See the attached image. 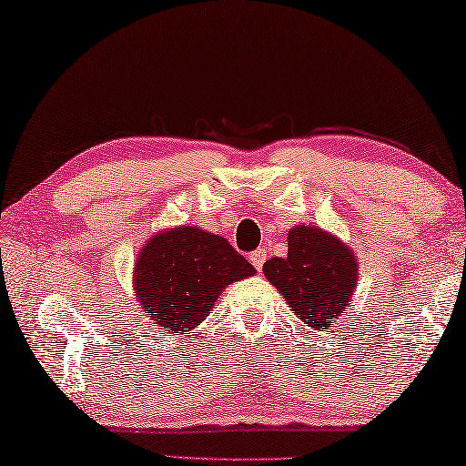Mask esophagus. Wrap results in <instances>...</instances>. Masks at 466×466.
<instances>
[{"label": "esophagus", "instance_id": "obj_1", "mask_svg": "<svg viewBox=\"0 0 466 466\" xmlns=\"http://www.w3.org/2000/svg\"><path fill=\"white\" fill-rule=\"evenodd\" d=\"M265 260H267V252L262 250V248H258V250H255L250 255V262H252V267H255L257 270H260L262 268V265H265Z\"/></svg>", "mask_w": 466, "mask_h": 466}]
</instances>
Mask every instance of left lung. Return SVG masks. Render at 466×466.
Returning a JSON list of instances; mask_svg holds the SVG:
<instances>
[{
  "label": "left lung",
  "instance_id": "1",
  "mask_svg": "<svg viewBox=\"0 0 466 466\" xmlns=\"http://www.w3.org/2000/svg\"><path fill=\"white\" fill-rule=\"evenodd\" d=\"M287 257L262 265L267 281L309 328L326 332L350 308L359 262L349 244L318 226L298 224L287 234Z\"/></svg>",
  "mask_w": 466,
  "mask_h": 466
}]
</instances>
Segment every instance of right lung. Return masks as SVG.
I'll list each match as a JSON object with an SVG mask.
<instances>
[{
  "label": "right lung",
  "mask_w": 466,
  "mask_h": 466,
  "mask_svg": "<svg viewBox=\"0 0 466 466\" xmlns=\"http://www.w3.org/2000/svg\"><path fill=\"white\" fill-rule=\"evenodd\" d=\"M257 268L222 236L198 226L160 230L134 262V293L148 319L167 332L198 328L228 285L252 277Z\"/></svg>",
  "instance_id": "1"
}]
</instances>
